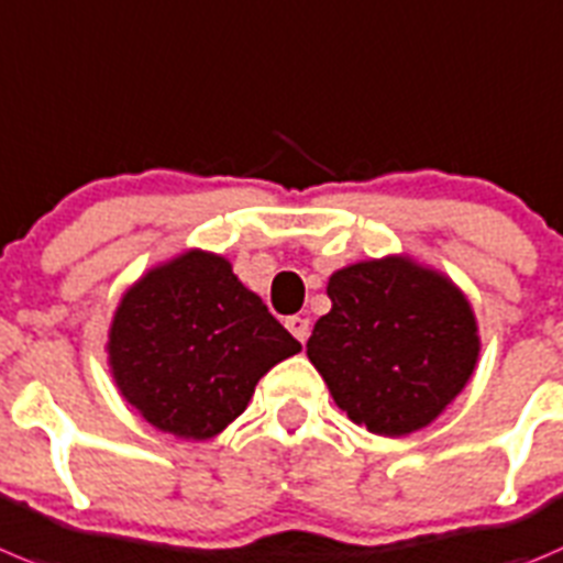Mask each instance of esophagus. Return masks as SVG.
Wrapping results in <instances>:
<instances>
[{
    "instance_id": "1",
    "label": "esophagus",
    "mask_w": 563,
    "mask_h": 563,
    "mask_svg": "<svg viewBox=\"0 0 563 563\" xmlns=\"http://www.w3.org/2000/svg\"><path fill=\"white\" fill-rule=\"evenodd\" d=\"M286 328L291 331V336L297 339V342H302V344H306L308 333H311V322H308L306 317H288Z\"/></svg>"
}]
</instances>
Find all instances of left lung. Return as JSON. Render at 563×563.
<instances>
[{
	"mask_svg": "<svg viewBox=\"0 0 563 563\" xmlns=\"http://www.w3.org/2000/svg\"><path fill=\"white\" fill-rule=\"evenodd\" d=\"M331 311L306 351L358 427L398 438L432 423L474 373L477 322L443 275L407 257L367 261L328 280Z\"/></svg>",
	"mask_w": 563,
	"mask_h": 563,
	"instance_id": "8db88e82",
	"label": "left lung"
}]
</instances>
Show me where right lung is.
<instances>
[{"instance_id":"add662e5","label":"right lung","mask_w":563,"mask_h":563,"mask_svg":"<svg viewBox=\"0 0 563 563\" xmlns=\"http://www.w3.org/2000/svg\"><path fill=\"white\" fill-rule=\"evenodd\" d=\"M300 342L219 255L187 252L129 288L109 333L125 401L151 427L205 440L244 412L255 384Z\"/></svg>"}]
</instances>
